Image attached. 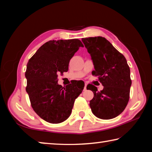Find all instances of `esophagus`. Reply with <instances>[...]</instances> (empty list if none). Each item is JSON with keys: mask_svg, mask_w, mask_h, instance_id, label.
Returning <instances> with one entry per match:
<instances>
[{"mask_svg": "<svg viewBox=\"0 0 152 152\" xmlns=\"http://www.w3.org/2000/svg\"><path fill=\"white\" fill-rule=\"evenodd\" d=\"M86 86H87V84H85V85H84V91H86Z\"/></svg>", "mask_w": 152, "mask_h": 152, "instance_id": "obj_1", "label": "esophagus"}]
</instances>
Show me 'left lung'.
I'll list each match as a JSON object with an SVG mask.
<instances>
[{
  "label": "left lung",
  "instance_id": "left-lung-1",
  "mask_svg": "<svg viewBox=\"0 0 152 152\" xmlns=\"http://www.w3.org/2000/svg\"><path fill=\"white\" fill-rule=\"evenodd\" d=\"M82 41L93 61L92 74L104 86L99 92L92 84L87 85L86 88L94 93L90 101L92 112L100 119H113L124 110L129 100V67L125 56L104 37H86Z\"/></svg>",
  "mask_w": 152,
  "mask_h": 152
}]
</instances>
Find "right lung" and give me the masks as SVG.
Instances as JSON below:
<instances>
[{"label":"right lung","instance_id":"right-lung-1","mask_svg":"<svg viewBox=\"0 0 152 152\" xmlns=\"http://www.w3.org/2000/svg\"><path fill=\"white\" fill-rule=\"evenodd\" d=\"M84 47L78 39L51 40L38 49L27 65L26 91L31 105L39 116L50 123H60L70 117L74 101L84 86L71 82L58 84L59 74L68 70L70 59Z\"/></svg>","mask_w":152,"mask_h":152}]
</instances>
